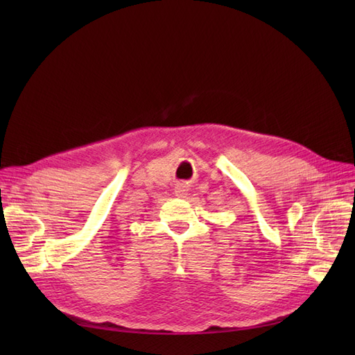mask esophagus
I'll return each instance as SVG.
<instances>
[{
    "label": "esophagus",
    "mask_w": 355,
    "mask_h": 355,
    "mask_svg": "<svg viewBox=\"0 0 355 355\" xmlns=\"http://www.w3.org/2000/svg\"><path fill=\"white\" fill-rule=\"evenodd\" d=\"M187 185L185 184H179L178 187H176V196L178 197H185L187 196Z\"/></svg>",
    "instance_id": "34e87169"
}]
</instances>
